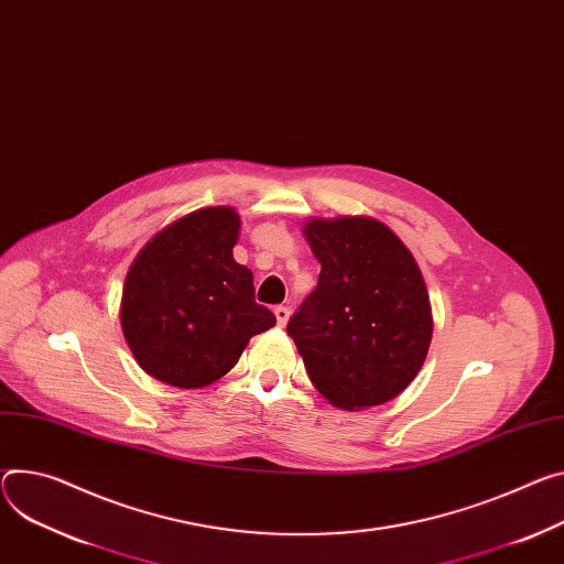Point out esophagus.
<instances>
[{
  "label": "esophagus",
  "mask_w": 564,
  "mask_h": 564,
  "mask_svg": "<svg viewBox=\"0 0 564 564\" xmlns=\"http://www.w3.org/2000/svg\"><path fill=\"white\" fill-rule=\"evenodd\" d=\"M274 315H276V324L283 328L288 324V317H290V308H285V305H276L274 308Z\"/></svg>",
  "instance_id": "34e87169"
}]
</instances>
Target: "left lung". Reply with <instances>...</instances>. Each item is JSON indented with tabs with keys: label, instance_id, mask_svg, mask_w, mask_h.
I'll list each match as a JSON object with an SVG mask.
<instances>
[{
	"label": "left lung",
	"instance_id": "left-lung-1",
	"mask_svg": "<svg viewBox=\"0 0 564 564\" xmlns=\"http://www.w3.org/2000/svg\"><path fill=\"white\" fill-rule=\"evenodd\" d=\"M303 234L322 272L288 335L311 382L350 412L395 398L432 341L430 296L412 251L371 218L313 220Z\"/></svg>",
	"mask_w": 564,
	"mask_h": 564
}]
</instances>
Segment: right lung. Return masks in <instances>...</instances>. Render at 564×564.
Instances as JSON below:
<instances>
[{"mask_svg": "<svg viewBox=\"0 0 564 564\" xmlns=\"http://www.w3.org/2000/svg\"><path fill=\"white\" fill-rule=\"evenodd\" d=\"M240 218L199 209L152 238L130 265L121 328L145 373L197 389L234 369L247 341L276 324L234 261Z\"/></svg>", "mask_w": 564, "mask_h": 564, "instance_id": "add662e5", "label": "right lung"}]
</instances>
